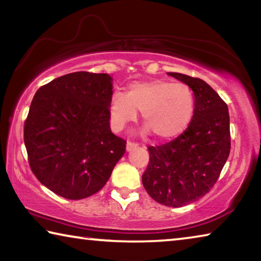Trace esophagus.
Instances as JSON below:
<instances>
[{"label": "esophagus", "instance_id": "34e87169", "mask_svg": "<svg viewBox=\"0 0 261 261\" xmlns=\"http://www.w3.org/2000/svg\"><path fill=\"white\" fill-rule=\"evenodd\" d=\"M137 146H138V145H137V144H135V143H131V141H127V143H126V151H127V152H130L131 149L136 148Z\"/></svg>", "mask_w": 261, "mask_h": 261}]
</instances>
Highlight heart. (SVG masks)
Masks as SVG:
<instances>
[{
    "label": "heart",
    "instance_id": "obj_1",
    "mask_svg": "<svg viewBox=\"0 0 261 261\" xmlns=\"http://www.w3.org/2000/svg\"><path fill=\"white\" fill-rule=\"evenodd\" d=\"M196 100L191 88L185 84L156 79L134 83L126 94L115 92L110 98V122L120 131L136 121L141 112L145 134L153 132L158 139H174L191 123Z\"/></svg>",
    "mask_w": 261,
    "mask_h": 261
}]
</instances>
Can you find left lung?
<instances>
[{"instance_id":"left-lung-1","label":"left lung","mask_w":261,"mask_h":261,"mask_svg":"<svg viewBox=\"0 0 261 261\" xmlns=\"http://www.w3.org/2000/svg\"><path fill=\"white\" fill-rule=\"evenodd\" d=\"M191 88L196 109L177 138L149 146L143 185L159 204L182 207L199 200L214 187L230 153L228 106L208 84L187 74L168 72Z\"/></svg>"}]
</instances>
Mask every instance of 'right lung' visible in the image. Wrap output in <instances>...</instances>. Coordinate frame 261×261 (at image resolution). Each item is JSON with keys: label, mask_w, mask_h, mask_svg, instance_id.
<instances>
[{"label": "right lung", "mask_w": 261, "mask_h": 261, "mask_svg": "<svg viewBox=\"0 0 261 261\" xmlns=\"http://www.w3.org/2000/svg\"><path fill=\"white\" fill-rule=\"evenodd\" d=\"M113 78L64 74L35 93L24 125L30 167L39 182L78 200L100 191L124 155L126 141L110 130Z\"/></svg>", "instance_id": "right-lung-1"}]
</instances>
